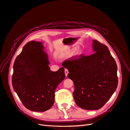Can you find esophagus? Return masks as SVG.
<instances>
[{
  "mask_svg": "<svg viewBox=\"0 0 130 130\" xmlns=\"http://www.w3.org/2000/svg\"><path fill=\"white\" fill-rule=\"evenodd\" d=\"M64 72H65L66 76H67V75H68V73H69V71H68V69H65V70H64Z\"/></svg>",
  "mask_w": 130,
  "mask_h": 130,
  "instance_id": "34e87169",
  "label": "esophagus"
}]
</instances>
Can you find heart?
Listing matches in <instances>:
<instances>
[{"label":"heart","mask_w":130,"mask_h":130,"mask_svg":"<svg viewBox=\"0 0 130 130\" xmlns=\"http://www.w3.org/2000/svg\"><path fill=\"white\" fill-rule=\"evenodd\" d=\"M82 53V51L81 50H78V52H77V55H80ZM70 54V53H68V54H67V55H69Z\"/></svg>","instance_id":"1"}]
</instances>
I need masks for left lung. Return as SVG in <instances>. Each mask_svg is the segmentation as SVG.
Instances as JSON below:
<instances>
[{
    "mask_svg": "<svg viewBox=\"0 0 130 130\" xmlns=\"http://www.w3.org/2000/svg\"><path fill=\"white\" fill-rule=\"evenodd\" d=\"M94 53L65 60L68 77L73 81L78 106L86 110L100 109L109 100L118 85L117 66L107 46L93 40Z\"/></svg>",
    "mask_w": 130,
    "mask_h": 130,
    "instance_id": "left-lung-1",
    "label": "left lung"
}]
</instances>
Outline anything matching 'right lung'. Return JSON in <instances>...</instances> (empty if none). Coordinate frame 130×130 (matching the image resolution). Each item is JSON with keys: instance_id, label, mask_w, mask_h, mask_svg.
Segmentation results:
<instances>
[{"instance_id": "obj_1", "label": "right lung", "mask_w": 130, "mask_h": 130, "mask_svg": "<svg viewBox=\"0 0 130 130\" xmlns=\"http://www.w3.org/2000/svg\"><path fill=\"white\" fill-rule=\"evenodd\" d=\"M42 43L30 41L26 44L15 60L13 87L24 107L43 112L54 102L55 90L66 77L64 69L51 71Z\"/></svg>"}]
</instances>
